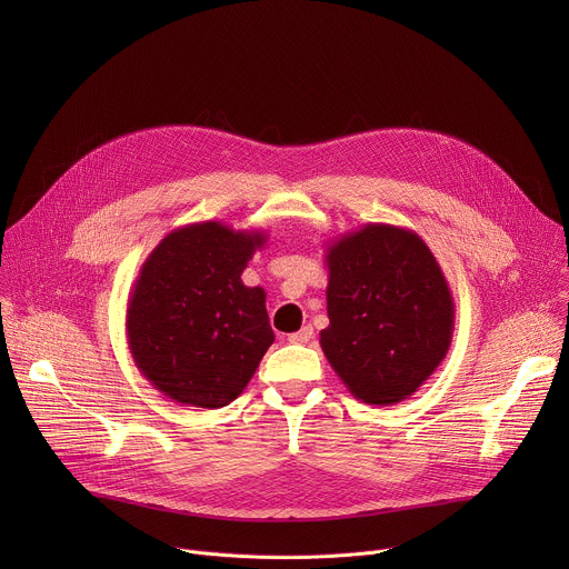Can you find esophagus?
I'll list each match as a JSON object with an SVG mask.
<instances>
[{"mask_svg":"<svg viewBox=\"0 0 569 569\" xmlns=\"http://www.w3.org/2000/svg\"><path fill=\"white\" fill-rule=\"evenodd\" d=\"M288 340L292 342V345H308L310 340H312V327H301L297 333H292V336H288Z\"/></svg>","mask_w":569,"mask_h":569,"instance_id":"obj_1","label":"esophagus"}]
</instances>
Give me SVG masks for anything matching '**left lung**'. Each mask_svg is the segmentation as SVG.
Here are the masks:
<instances>
[{"instance_id":"obj_1","label":"left lung","mask_w":569,"mask_h":569,"mask_svg":"<svg viewBox=\"0 0 569 569\" xmlns=\"http://www.w3.org/2000/svg\"><path fill=\"white\" fill-rule=\"evenodd\" d=\"M329 327L323 356L367 405L412 396L443 362L455 301L426 240L405 227L367 222L327 248Z\"/></svg>"}]
</instances>
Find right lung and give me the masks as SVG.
Masks as SVG:
<instances>
[{"label":"right lung","mask_w":569,"mask_h":569,"mask_svg":"<svg viewBox=\"0 0 569 569\" xmlns=\"http://www.w3.org/2000/svg\"><path fill=\"white\" fill-rule=\"evenodd\" d=\"M266 238L204 220L167 233L143 261L128 297V349L167 398L216 410L252 380L274 333L266 290L240 274Z\"/></svg>","instance_id":"obj_1"}]
</instances>
